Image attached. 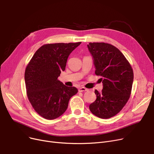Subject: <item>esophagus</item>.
<instances>
[{"instance_id":"34e87169","label":"esophagus","mask_w":154,"mask_h":154,"mask_svg":"<svg viewBox=\"0 0 154 154\" xmlns=\"http://www.w3.org/2000/svg\"><path fill=\"white\" fill-rule=\"evenodd\" d=\"M78 91H79V92L86 91H88V89H86V88H84V87H81V88H79Z\"/></svg>"}]
</instances>
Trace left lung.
Segmentation results:
<instances>
[{"mask_svg": "<svg viewBox=\"0 0 154 154\" xmlns=\"http://www.w3.org/2000/svg\"><path fill=\"white\" fill-rule=\"evenodd\" d=\"M93 59L95 74L101 76L103 90H95L96 101L89 109L96 116L108 119L119 112L130 97L134 80L132 67L121 51L105 43L87 45Z\"/></svg>", "mask_w": 154, "mask_h": 154, "instance_id": "left-lung-1", "label": "left lung"}]
</instances>
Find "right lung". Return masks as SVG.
I'll return each mask as SVG.
<instances>
[{"label": "right lung", "instance_id": "right-lung-1", "mask_svg": "<svg viewBox=\"0 0 154 154\" xmlns=\"http://www.w3.org/2000/svg\"><path fill=\"white\" fill-rule=\"evenodd\" d=\"M81 43H53L42 46L34 54L25 72L26 94L32 106L45 119H55L68 108L70 98L78 93L58 80L70 53Z\"/></svg>", "mask_w": 154, "mask_h": 154}]
</instances>
